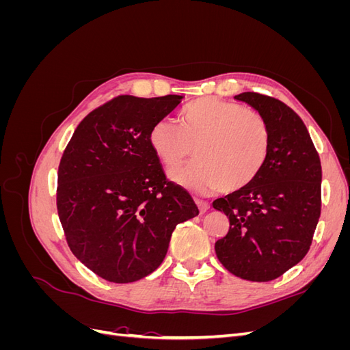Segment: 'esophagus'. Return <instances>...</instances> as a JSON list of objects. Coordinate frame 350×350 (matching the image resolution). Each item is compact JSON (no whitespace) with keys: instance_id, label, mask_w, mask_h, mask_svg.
<instances>
[{"instance_id":"obj_1","label":"esophagus","mask_w":350,"mask_h":350,"mask_svg":"<svg viewBox=\"0 0 350 350\" xmlns=\"http://www.w3.org/2000/svg\"><path fill=\"white\" fill-rule=\"evenodd\" d=\"M196 204L200 210V213H206V211L210 208V204L206 203V201H203V200H196Z\"/></svg>"}]
</instances>
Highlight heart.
Listing matches in <instances>:
<instances>
[{
    "label": "heart",
    "instance_id": "1",
    "mask_svg": "<svg viewBox=\"0 0 350 350\" xmlns=\"http://www.w3.org/2000/svg\"><path fill=\"white\" fill-rule=\"evenodd\" d=\"M149 144L165 166L174 167L194 154L197 161L172 169L169 179L189 193H237L258 176L266 163L270 131L254 109L217 98H201L181 113L156 121Z\"/></svg>",
    "mask_w": 350,
    "mask_h": 350
}]
</instances>
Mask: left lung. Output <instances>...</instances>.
Segmentation results:
<instances>
[{"label": "left lung", "mask_w": 350, "mask_h": 350, "mask_svg": "<svg viewBox=\"0 0 350 350\" xmlns=\"http://www.w3.org/2000/svg\"><path fill=\"white\" fill-rule=\"evenodd\" d=\"M235 99L266 120L270 147L248 187L213 201L230 225L215 250L234 276L270 282L296 266L311 247L321 211V163L305 124L288 105L254 92Z\"/></svg>", "instance_id": "obj_1"}]
</instances>
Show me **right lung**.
Instances as JSON below:
<instances>
[{"mask_svg":"<svg viewBox=\"0 0 350 350\" xmlns=\"http://www.w3.org/2000/svg\"><path fill=\"white\" fill-rule=\"evenodd\" d=\"M183 99L115 98L79 124L61 157L57 208L68 247L105 280L149 276L176 225L198 215L191 196L166 181L149 144L152 125Z\"/></svg>","mask_w":350,"mask_h":350,"instance_id":"obj_1","label":"right lung"}]
</instances>
